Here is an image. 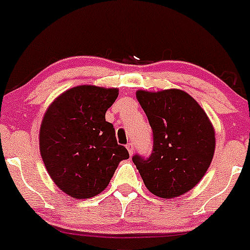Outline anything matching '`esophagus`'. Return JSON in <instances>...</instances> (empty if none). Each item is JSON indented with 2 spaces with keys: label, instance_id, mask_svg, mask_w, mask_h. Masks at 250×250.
<instances>
[{
  "label": "esophagus",
  "instance_id": "34e87169",
  "mask_svg": "<svg viewBox=\"0 0 250 250\" xmlns=\"http://www.w3.org/2000/svg\"><path fill=\"white\" fill-rule=\"evenodd\" d=\"M127 150L129 152V155H133V152H134V145H133V143L127 144Z\"/></svg>",
  "mask_w": 250,
  "mask_h": 250
}]
</instances>
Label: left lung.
I'll return each instance as SVG.
<instances>
[{
  "label": "left lung",
  "mask_w": 250,
  "mask_h": 250,
  "mask_svg": "<svg viewBox=\"0 0 250 250\" xmlns=\"http://www.w3.org/2000/svg\"><path fill=\"white\" fill-rule=\"evenodd\" d=\"M137 99L152 128V152L133 156L144 184L153 195L174 198L195 188L208 170L215 132L208 116L180 89L138 90Z\"/></svg>",
  "instance_id": "8db88e82"
}]
</instances>
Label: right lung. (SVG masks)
Returning a JSON list of instances; mask_svg holds the SVG:
<instances>
[{
	"mask_svg": "<svg viewBox=\"0 0 250 250\" xmlns=\"http://www.w3.org/2000/svg\"><path fill=\"white\" fill-rule=\"evenodd\" d=\"M117 88L77 85L60 94L43 116L40 151L52 180L77 200L94 197L109 185L118 163L129 158L118 145L105 113Z\"/></svg>",
	"mask_w": 250,
	"mask_h": 250,
	"instance_id": "right-lung-1",
	"label": "right lung"
}]
</instances>
